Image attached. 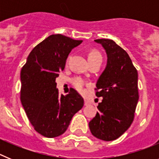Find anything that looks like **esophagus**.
I'll return each instance as SVG.
<instances>
[{"label": "esophagus", "instance_id": "34e87169", "mask_svg": "<svg viewBox=\"0 0 159 159\" xmlns=\"http://www.w3.org/2000/svg\"><path fill=\"white\" fill-rule=\"evenodd\" d=\"M89 104H90L89 101H88V100H86V99H85V100H84V105H85V106H88Z\"/></svg>", "mask_w": 159, "mask_h": 159}]
</instances>
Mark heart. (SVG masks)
<instances>
[{"label": "heart", "instance_id": "obj_1", "mask_svg": "<svg viewBox=\"0 0 159 159\" xmlns=\"http://www.w3.org/2000/svg\"><path fill=\"white\" fill-rule=\"evenodd\" d=\"M102 60V56L100 53L96 50H92L88 54V61H92V60ZM72 84L75 86V88L77 90H79L80 92H83L84 91V81L81 78L79 77H75L72 80Z\"/></svg>", "mask_w": 159, "mask_h": 159}]
</instances>
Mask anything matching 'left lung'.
<instances>
[{
	"mask_svg": "<svg viewBox=\"0 0 159 159\" xmlns=\"http://www.w3.org/2000/svg\"><path fill=\"white\" fill-rule=\"evenodd\" d=\"M95 41L105 49L107 63L97 81L95 95L102 99L89 128L97 139L112 141L120 137L134 120L139 100L138 71L127 52L114 40Z\"/></svg>",
	"mask_w": 159,
	"mask_h": 159,
	"instance_id": "obj_1",
	"label": "left lung"
}]
</instances>
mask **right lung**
I'll list each match as a JSON object with an SVG mask.
<instances>
[{"mask_svg": "<svg viewBox=\"0 0 159 159\" xmlns=\"http://www.w3.org/2000/svg\"><path fill=\"white\" fill-rule=\"evenodd\" d=\"M81 43L64 35H51L32 49L22 67V106L36 131L44 137L64 134L84 106V99L75 89L60 95L56 83L71 49Z\"/></svg>", "mask_w": 159, "mask_h": 159, "instance_id": "add662e5", "label": "right lung"}]
</instances>
